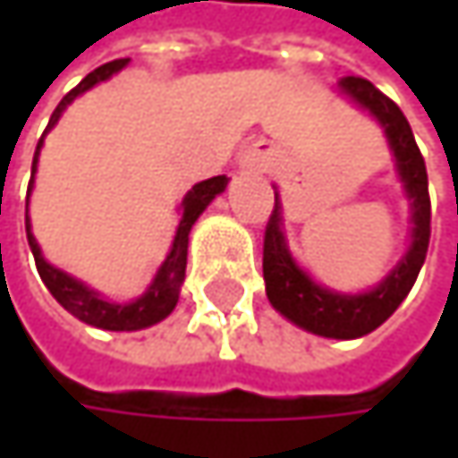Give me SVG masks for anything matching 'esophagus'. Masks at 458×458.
Returning a JSON list of instances; mask_svg holds the SVG:
<instances>
[{"mask_svg":"<svg viewBox=\"0 0 458 458\" xmlns=\"http://www.w3.org/2000/svg\"><path fill=\"white\" fill-rule=\"evenodd\" d=\"M278 164V148L273 142H254L249 145L243 153H241V166L243 169H259V172H267Z\"/></svg>","mask_w":458,"mask_h":458,"instance_id":"obj_1","label":"esophagus"}]
</instances>
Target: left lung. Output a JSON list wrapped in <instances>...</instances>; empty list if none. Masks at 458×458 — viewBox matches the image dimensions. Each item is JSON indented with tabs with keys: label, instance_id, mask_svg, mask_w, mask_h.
<instances>
[{
	"label": "left lung",
	"instance_id": "1",
	"mask_svg": "<svg viewBox=\"0 0 458 458\" xmlns=\"http://www.w3.org/2000/svg\"><path fill=\"white\" fill-rule=\"evenodd\" d=\"M339 89L352 103L366 108L387 135L390 150L395 153L398 174L403 180V191L411 201V246L406 257L395 265V270L371 292L363 294L331 292L326 286H318L292 259L281 230V201L276 193V207L265 228L262 276H265L267 300L284 318L318 336L358 339L363 334H371L377 326H382L411 292L429 246V191H427V166L403 111L385 92H379L369 79L344 76L339 81Z\"/></svg>",
	"mask_w": 458,
	"mask_h": 458
}]
</instances>
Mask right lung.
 I'll list each match as a JSON object with an SVG mask.
<instances>
[{"label": "right lung", "mask_w": 458, "mask_h": 458, "mask_svg": "<svg viewBox=\"0 0 458 458\" xmlns=\"http://www.w3.org/2000/svg\"><path fill=\"white\" fill-rule=\"evenodd\" d=\"M130 60L122 57V60H111L100 68H95L92 73H87L60 103L57 108L52 111L49 116V127L57 124L60 114L68 108V103H73L81 92L92 89L95 84L111 79L116 71H122ZM45 140V135H42ZM42 140L37 145V153H34V164H31V182H29V193L34 188V172H37V161H39V150H42ZM228 185V177L225 174H217V177H209L199 185H193V191H188V196L182 199L180 209H182V217H180V225H177V235H174V243H172V251L166 254L164 265L158 267L153 284L148 286V292L138 297L135 302H108L103 300L95 289L84 286L81 281H76L73 276L52 267L42 257V249L31 233V223H29V199H26V235H29V246L34 251V262H37V270L45 281V286L49 289V294L79 320L89 323V326H98V328H108V331H138V328H148L158 320H164L177 305L180 300V286L185 281V265H188V233L193 228V223L199 220V215L212 204L215 196H220Z\"/></svg>", "instance_id": "right-lung-1"}]
</instances>
